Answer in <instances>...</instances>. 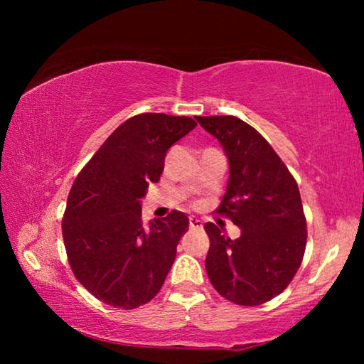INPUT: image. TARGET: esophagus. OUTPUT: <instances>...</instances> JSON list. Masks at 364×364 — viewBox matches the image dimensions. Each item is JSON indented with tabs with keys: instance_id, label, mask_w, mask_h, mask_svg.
Returning <instances> with one entry per match:
<instances>
[{
	"instance_id": "esophagus-1",
	"label": "esophagus",
	"mask_w": 364,
	"mask_h": 364,
	"mask_svg": "<svg viewBox=\"0 0 364 364\" xmlns=\"http://www.w3.org/2000/svg\"><path fill=\"white\" fill-rule=\"evenodd\" d=\"M189 226H191V230H202V221L196 217H191Z\"/></svg>"
}]
</instances>
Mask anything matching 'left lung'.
I'll return each instance as SVG.
<instances>
[{
  "mask_svg": "<svg viewBox=\"0 0 364 364\" xmlns=\"http://www.w3.org/2000/svg\"><path fill=\"white\" fill-rule=\"evenodd\" d=\"M220 141L230 165L218 213L241 228L230 239L205 223L210 247L205 269L212 286L232 304L254 306L279 295L305 254L306 221L299 186L260 133L232 115L196 117Z\"/></svg>",
  "mask_w": 364,
  "mask_h": 364,
  "instance_id": "8db88e82",
  "label": "left lung"
}]
</instances>
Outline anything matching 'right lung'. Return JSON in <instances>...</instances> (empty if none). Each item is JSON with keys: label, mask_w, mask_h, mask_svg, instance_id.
I'll list each match as a JSON object with an SVG mask.
<instances>
[{"label": "right lung", "mask_w": 364, "mask_h": 364, "mask_svg": "<svg viewBox=\"0 0 364 364\" xmlns=\"http://www.w3.org/2000/svg\"><path fill=\"white\" fill-rule=\"evenodd\" d=\"M191 117L139 114L106 139L70 189L63 237L70 268L86 291L132 310L156 297L189 220L173 210L141 221V199L164 171L167 151L194 130Z\"/></svg>", "instance_id": "add662e5"}]
</instances>
